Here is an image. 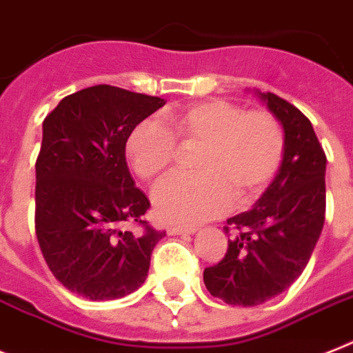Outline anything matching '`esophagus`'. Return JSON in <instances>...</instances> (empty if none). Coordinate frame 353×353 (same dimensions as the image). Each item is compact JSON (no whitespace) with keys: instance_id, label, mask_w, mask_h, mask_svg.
Listing matches in <instances>:
<instances>
[{"instance_id":"obj_1","label":"esophagus","mask_w":353,"mask_h":353,"mask_svg":"<svg viewBox=\"0 0 353 353\" xmlns=\"http://www.w3.org/2000/svg\"><path fill=\"white\" fill-rule=\"evenodd\" d=\"M196 229L194 227H185V225H168V234L176 236V234H191Z\"/></svg>"}]
</instances>
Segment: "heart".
I'll return each instance as SVG.
<instances>
[{
    "mask_svg": "<svg viewBox=\"0 0 353 353\" xmlns=\"http://www.w3.org/2000/svg\"><path fill=\"white\" fill-rule=\"evenodd\" d=\"M180 148H200L193 160L196 173L168 179L153 200L164 220L194 225L222 214L232 198L247 205L263 194L283 162L285 133L272 113L211 99L165 113L162 124H139L126 153L142 180H157L176 162Z\"/></svg>",
    "mask_w": 353,
    "mask_h": 353,
    "instance_id": "heart-1",
    "label": "heart"
}]
</instances>
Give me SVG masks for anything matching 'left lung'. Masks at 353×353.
Masks as SVG:
<instances>
[{
	"mask_svg": "<svg viewBox=\"0 0 353 353\" xmlns=\"http://www.w3.org/2000/svg\"><path fill=\"white\" fill-rule=\"evenodd\" d=\"M285 130V157L254 209L223 227L231 236L222 261L203 270V283L229 305L256 307L287 290L307 267L327 209V155L298 108L261 93Z\"/></svg>",
	"mask_w": 353,
	"mask_h": 353,
	"instance_id": "1",
	"label": "left lung"
}]
</instances>
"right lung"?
I'll return each instance as SVG.
<instances>
[{
  "label": "right lung",
  "mask_w": 353,
  "mask_h": 353,
  "mask_svg": "<svg viewBox=\"0 0 353 353\" xmlns=\"http://www.w3.org/2000/svg\"><path fill=\"white\" fill-rule=\"evenodd\" d=\"M164 99L97 84L66 95L43 122L36 160V236L48 269L92 301L124 298L148 278L164 231L145 222L126 142ZM137 223L141 235L121 227Z\"/></svg>",
  "instance_id": "right-lung-1"
}]
</instances>
